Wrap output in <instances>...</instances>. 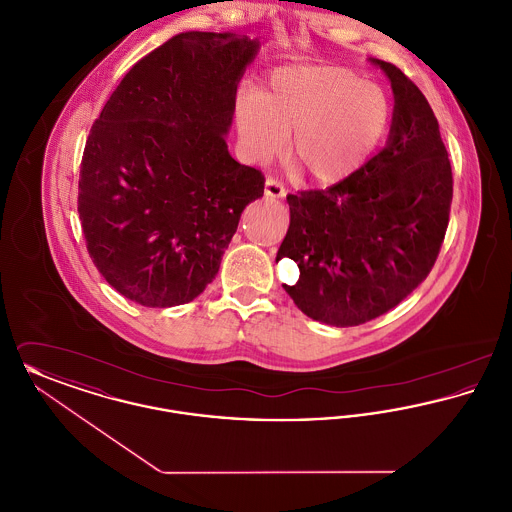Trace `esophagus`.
<instances>
[{"label":"esophagus","instance_id":"esophagus-1","mask_svg":"<svg viewBox=\"0 0 512 512\" xmlns=\"http://www.w3.org/2000/svg\"><path fill=\"white\" fill-rule=\"evenodd\" d=\"M265 194L268 197H284L286 195V188H284V184L280 180L268 176L267 182H265Z\"/></svg>","mask_w":512,"mask_h":512}]
</instances>
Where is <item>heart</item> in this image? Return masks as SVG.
Wrapping results in <instances>:
<instances>
[{"mask_svg":"<svg viewBox=\"0 0 512 512\" xmlns=\"http://www.w3.org/2000/svg\"><path fill=\"white\" fill-rule=\"evenodd\" d=\"M245 157L267 163L292 132V153L320 184L359 171L386 134L390 99L359 74L336 65H295L274 71L267 90L238 103Z\"/></svg>","mask_w":512,"mask_h":512,"instance_id":"heart-1","label":"heart"}]
</instances>
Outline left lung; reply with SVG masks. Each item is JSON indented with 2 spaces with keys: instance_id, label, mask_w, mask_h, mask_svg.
Instances as JSON below:
<instances>
[{
  "instance_id": "left-lung-1",
  "label": "left lung",
  "mask_w": 512,
  "mask_h": 512,
  "mask_svg": "<svg viewBox=\"0 0 512 512\" xmlns=\"http://www.w3.org/2000/svg\"><path fill=\"white\" fill-rule=\"evenodd\" d=\"M388 144L326 190L288 195L290 228L276 261L299 267L284 290L307 317L359 326L399 305L430 274L449 224L453 172L428 99L395 65Z\"/></svg>"
}]
</instances>
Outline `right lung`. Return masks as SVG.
<instances>
[{
	"mask_svg": "<svg viewBox=\"0 0 512 512\" xmlns=\"http://www.w3.org/2000/svg\"><path fill=\"white\" fill-rule=\"evenodd\" d=\"M259 42L182 32L147 53L86 140L78 215L101 276L144 307H174L213 282L263 172L228 153L236 90Z\"/></svg>",
	"mask_w": 512,
	"mask_h": 512,
	"instance_id": "add662e5",
	"label": "right lung"
}]
</instances>
